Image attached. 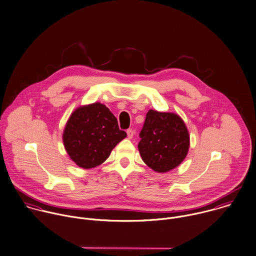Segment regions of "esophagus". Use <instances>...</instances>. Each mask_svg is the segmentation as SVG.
Listing matches in <instances>:
<instances>
[{
  "label": "esophagus",
  "mask_w": 256,
  "mask_h": 256,
  "mask_svg": "<svg viewBox=\"0 0 256 256\" xmlns=\"http://www.w3.org/2000/svg\"><path fill=\"white\" fill-rule=\"evenodd\" d=\"M127 136L129 139H132L133 136H134V131L132 129H128L127 130Z\"/></svg>",
  "instance_id": "34e87169"
}]
</instances>
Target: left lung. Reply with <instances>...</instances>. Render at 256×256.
Returning <instances> with one entry per match:
<instances>
[{
    "label": "left lung",
    "instance_id": "1",
    "mask_svg": "<svg viewBox=\"0 0 256 256\" xmlns=\"http://www.w3.org/2000/svg\"><path fill=\"white\" fill-rule=\"evenodd\" d=\"M140 137L138 149L141 158L156 172H167L176 168L188 155V130L176 113L150 109Z\"/></svg>",
    "mask_w": 256,
    "mask_h": 256
}]
</instances>
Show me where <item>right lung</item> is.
I'll use <instances>...</instances> for the list:
<instances>
[{"label":"right lung","mask_w":256,"mask_h":256,"mask_svg":"<svg viewBox=\"0 0 256 256\" xmlns=\"http://www.w3.org/2000/svg\"><path fill=\"white\" fill-rule=\"evenodd\" d=\"M127 134L118 127L113 113L100 102L78 107L70 116L62 141L70 158L82 169L104 163Z\"/></svg>","instance_id":"obj_1"}]
</instances>
